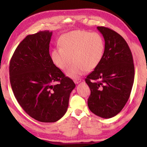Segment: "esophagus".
<instances>
[{
    "mask_svg": "<svg viewBox=\"0 0 147 147\" xmlns=\"http://www.w3.org/2000/svg\"><path fill=\"white\" fill-rule=\"evenodd\" d=\"M82 81V80L80 78H76L74 80V82L75 84H78L79 83H80Z\"/></svg>",
    "mask_w": 147,
    "mask_h": 147,
    "instance_id": "obj_1",
    "label": "esophagus"
}]
</instances>
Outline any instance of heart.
Wrapping results in <instances>:
<instances>
[{
  "instance_id": "obj_1",
  "label": "heart",
  "mask_w": 147,
  "mask_h": 147,
  "mask_svg": "<svg viewBox=\"0 0 147 147\" xmlns=\"http://www.w3.org/2000/svg\"><path fill=\"white\" fill-rule=\"evenodd\" d=\"M60 48H56L51 53L55 64L72 78H77L87 70H92L99 65L105 53L103 37L97 32L77 30L66 33L59 40Z\"/></svg>"
}]
</instances>
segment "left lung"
<instances>
[{
  "label": "left lung",
  "mask_w": 147,
  "mask_h": 147,
  "mask_svg": "<svg viewBox=\"0 0 147 147\" xmlns=\"http://www.w3.org/2000/svg\"><path fill=\"white\" fill-rule=\"evenodd\" d=\"M97 28L105 48L100 63L85 78L91 90L88 105L97 116L110 118L121 112L129 98L134 65L130 48L121 35L108 28Z\"/></svg>",
  "instance_id": "obj_1"
}]
</instances>
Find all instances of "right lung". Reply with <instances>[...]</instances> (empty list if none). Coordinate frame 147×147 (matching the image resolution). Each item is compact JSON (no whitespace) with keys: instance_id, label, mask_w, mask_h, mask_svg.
I'll return each mask as SVG.
<instances>
[{"instance_id":"1","label":"right lung","mask_w":147,"mask_h":147,"mask_svg":"<svg viewBox=\"0 0 147 147\" xmlns=\"http://www.w3.org/2000/svg\"><path fill=\"white\" fill-rule=\"evenodd\" d=\"M52 32L28 35L10 62V81L13 94L30 117L43 123L63 117L68 108L74 82L53 63L49 53ZM58 81L59 84H54Z\"/></svg>"}]
</instances>
